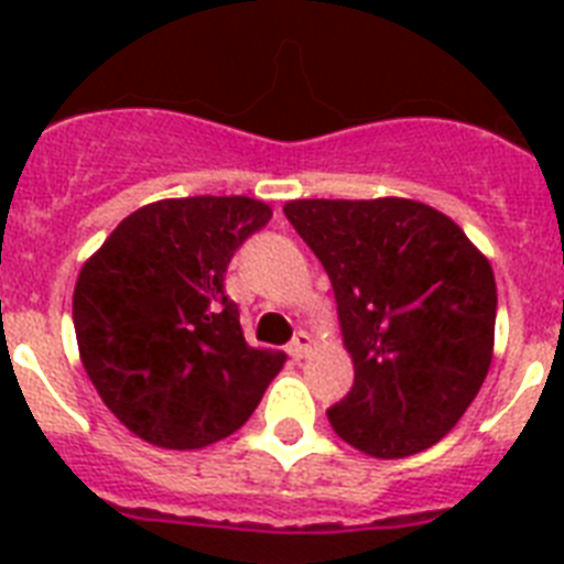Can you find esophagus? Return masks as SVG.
<instances>
[{
    "label": "esophagus",
    "mask_w": 564,
    "mask_h": 564,
    "mask_svg": "<svg viewBox=\"0 0 564 564\" xmlns=\"http://www.w3.org/2000/svg\"><path fill=\"white\" fill-rule=\"evenodd\" d=\"M310 348H313V336H310L307 330H299V334L292 336V343L286 345V351H290L292 360H304Z\"/></svg>",
    "instance_id": "1"
}]
</instances>
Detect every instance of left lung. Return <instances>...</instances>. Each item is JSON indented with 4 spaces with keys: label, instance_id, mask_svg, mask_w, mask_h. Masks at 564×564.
I'll use <instances>...</instances> for the list:
<instances>
[{
    "label": "left lung",
    "instance_id": "left-lung-1",
    "mask_svg": "<svg viewBox=\"0 0 564 564\" xmlns=\"http://www.w3.org/2000/svg\"><path fill=\"white\" fill-rule=\"evenodd\" d=\"M283 213L325 265L354 360L351 392L327 410L336 436L377 459L436 445L489 375V260L445 213L410 198H304Z\"/></svg>",
    "mask_w": 564,
    "mask_h": 564
}]
</instances>
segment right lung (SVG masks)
<instances>
[{"label": "right lung", "mask_w": 564, "mask_h": 564, "mask_svg": "<svg viewBox=\"0 0 564 564\" xmlns=\"http://www.w3.org/2000/svg\"><path fill=\"white\" fill-rule=\"evenodd\" d=\"M272 219L246 195L166 198L131 213L84 263L78 351L108 410L145 442L193 451L251 419L283 354L246 343L230 257Z\"/></svg>", "instance_id": "obj_1"}]
</instances>
